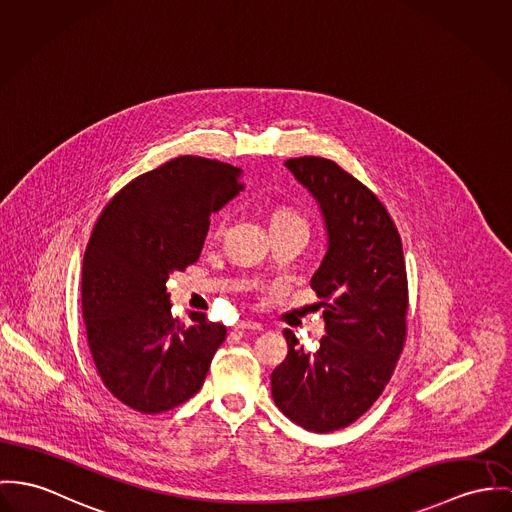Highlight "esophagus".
Segmentation results:
<instances>
[{
	"instance_id": "1",
	"label": "esophagus",
	"mask_w": 512,
	"mask_h": 512,
	"mask_svg": "<svg viewBox=\"0 0 512 512\" xmlns=\"http://www.w3.org/2000/svg\"><path fill=\"white\" fill-rule=\"evenodd\" d=\"M234 327H236V331H261L263 329L261 323L251 321V319H241V321H237Z\"/></svg>"
}]
</instances>
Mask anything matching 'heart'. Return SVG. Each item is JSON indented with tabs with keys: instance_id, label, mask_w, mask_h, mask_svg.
<instances>
[{
	"instance_id": "1",
	"label": "heart",
	"mask_w": 512,
	"mask_h": 512,
	"mask_svg": "<svg viewBox=\"0 0 512 512\" xmlns=\"http://www.w3.org/2000/svg\"><path fill=\"white\" fill-rule=\"evenodd\" d=\"M286 224H304V220H302L296 212L286 210V208H280V210L273 212V216H271V228L286 226ZM224 226H226V220H220V222H218V228H216V234H222V232H224ZM304 226H306V224H304Z\"/></svg>"
}]
</instances>
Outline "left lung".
Returning a JSON list of instances; mask_svg holds the SVG:
<instances>
[{"mask_svg": "<svg viewBox=\"0 0 512 512\" xmlns=\"http://www.w3.org/2000/svg\"><path fill=\"white\" fill-rule=\"evenodd\" d=\"M284 165L319 202L327 253L312 276L327 335L306 353L284 331L288 354L271 374L276 407L312 433L353 425L382 395L407 337V273L386 206L335 161Z\"/></svg>", "mask_w": 512, "mask_h": 512, "instance_id": "obj_1", "label": "left lung"}]
</instances>
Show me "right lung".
I'll use <instances>...</instances> for the list:
<instances>
[{
	"label": "right lung",
	"instance_id": "obj_1",
	"mask_svg": "<svg viewBox=\"0 0 512 512\" xmlns=\"http://www.w3.org/2000/svg\"><path fill=\"white\" fill-rule=\"evenodd\" d=\"M243 191L241 169L181 156L122 187L89 237L81 273L87 345L111 394L156 415L197 394L226 327L171 315L169 273L197 263L210 214Z\"/></svg>",
	"mask_w": 512,
	"mask_h": 512
}]
</instances>
